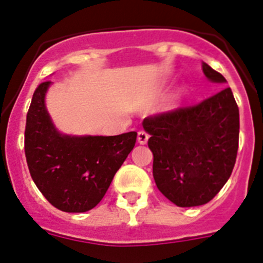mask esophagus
Segmentation results:
<instances>
[{"mask_svg": "<svg viewBox=\"0 0 263 263\" xmlns=\"http://www.w3.org/2000/svg\"><path fill=\"white\" fill-rule=\"evenodd\" d=\"M149 139V135L145 131H139L137 132V141L140 144H146Z\"/></svg>", "mask_w": 263, "mask_h": 263, "instance_id": "1", "label": "esophagus"}]
</instances>
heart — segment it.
<instances>
[{"mask_svg":"<svg viewBox=\"0 0 263 263\" xmlns=\"http://www.w3.org/2000/svg\"><path fill=\"white\" fill-rule=\"evenodd\" d=\"M184 94H186V91H184V90H181V91H179V93H178V98H181V97H183Z\"/></svg>","mask_w":263,"mask_h":263,"instance_id":"1","label":"heart"}]
</instances>
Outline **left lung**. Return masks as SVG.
<instances>
[{"instance_id":"left-lung-1","label":"left lung","mask_w":263,"mask_h":263,"mask_svg":"<svg viewBox=\"0 0 263 263\" xmlns=\"http://www.w3.org/2000/svg\"><path fill=\"white\" fill-rule=\"evenodd\" d=\"M214 82L223 76L203 63ZM151 137L153 178L157 189L178 207H195L214 199L235 166L240 114L231 87L198 105L152 115L143 120Z\"/></svg>"}]
</instances>
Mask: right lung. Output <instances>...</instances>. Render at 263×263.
Instances as JSON below:
<instances>
[{
	"mask_svg": "<svg viewBox=\"0 0 263 263\" xmlns=\"http://www.w3.org/2000/svg\"><path fill=\"white\" fill-rule=\"evenodd\" d=\"M51 81L32 96L26 118L25 155L32 181L53 207L86 212L96 207L134 149L135 131L117 136H68L52 124L44 105Z\"/></svg>",
	"mask_w": 263,
	"mask_h": 263,
	"instance_id": "right-lung-1",
	"label": "right lung"
}]
</instances>
